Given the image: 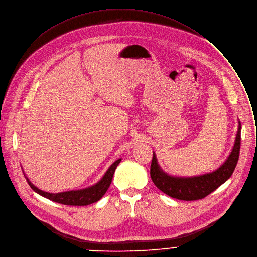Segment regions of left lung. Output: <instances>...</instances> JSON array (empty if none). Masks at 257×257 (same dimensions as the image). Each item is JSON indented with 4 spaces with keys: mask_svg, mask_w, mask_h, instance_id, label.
<instances>
[{
    "mask_svg": "<svg viewBox=\"0 0 257 257\" xmlns=\"http://www.w3.org/2000/svg\"><path fill=\"white\" fill-rule=\"evenodd\" d=\"M241 147V123L232 148L227 160L217 170L194 177H173L163 172L159 167L155 154L151 164V177L157 188L166 195L183 201H195L207 197L224 183L234 172L240 155Z\"/></svg>",
    "mask_w": 257,
    "mask_h": 257,
    "instance_id": "left-lung-1",
    "label": "left lung"
}]
</instances>
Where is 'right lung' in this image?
Returning a JSON list of instances; mask_svg holds the SVG:
<instances>
[{
	"label": "right lung",
	"mask_w": 257,
	"mask_h": 257,
	"mask_svg": "<svg viewBox=\"0 0 257 257\" xmlns=\"http://www.w3.org/2000/svg\"><path fill=\"white\" fill-rule=\"evenodd\" d=\"M121 162V159L116 160L113 164L108 168L104 176L101 178V180L96 183L95 185L91 186V188L81 190V191H72V192H64V193H58V194H50V193H46L43 192L39 189H37L36 186L28 179V183L30 184L31 188L41 196L47 198L53 202L60 203L62 205H68V206H86L90 205L92 203H95L98 200L102 198V196L106 193L108 190L109 185L112 180V176L114 173V170L116 166L119 165V163Z\"/></svg>",
	"instance_id": "obj_1"
}]
</instances>
